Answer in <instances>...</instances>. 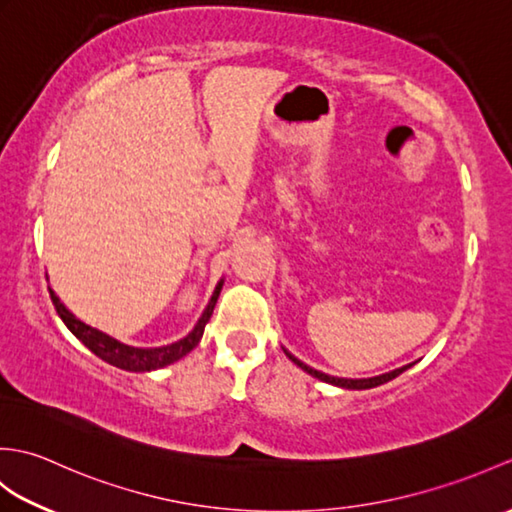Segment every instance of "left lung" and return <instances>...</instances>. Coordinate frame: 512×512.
Instances as JSON below:
<instances>
[{
    "label": "left lung",
    "mask_w": 512,
    "mask_h": 512,
    "mask_svg": "<svg viewBox=\"0 0 512 512\" xmlns=\"http://www.w3.org/2000/svg\"><path fill=\"white\" fill-rule=\"evenodd\" d=\"M286 356L290 358L292 363L299 365V367L303 369V372H308L310 376H314V378L323 380V383H330V385H336V387H345V389H372V387H378V385L387 383V380H391V378L400 376L402 372H405V369H409V365H405V367L394 369V372L383 374V376H374V378H358V380H352V378H336V376H328V374L319 372V369H312V367H308V365H303L301 361H297V358L292 356V354H288V352H286Z\"/></svg>",
    "instance_id": "8db88e82"
}]
</instances>
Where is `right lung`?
<instances>
[{"label":"right lung","instance_id":"right-lung-1","mask_svg":"<svg viewBox=\"0 0 512 512\" xmlns=\"http://www.w3.org/2000/svg\"><path fill=\"white\" fill-rule=\"evenodd\" d=\"M220 290H222V281L217 284L213 297L209 301V306H206L204 314L200 317L198 325H195L193 332L189 336H184L182 341L178 343H171L165 347H154V350H140V347H132V345H125L121 341L112 339V336H107L99 330L90 328V325H85L83 321H79L74 317V314L63 306L59 301V297L54 295L50 290V299L54 303V308H57L59 317L63 319V323L68 325V330L79 339L85 347H88L90 352H94L99 358H103L105 363H110L114 367H121L127 369V372H149V369H158V367H165L171 365L173 361H178V358L187 356L195 345L200 343L202 339V332H204V325L209 323L213 308L217 303V297H220Z\"/></svg>","mask_w":512,"mask_h":512}]
</instances>
